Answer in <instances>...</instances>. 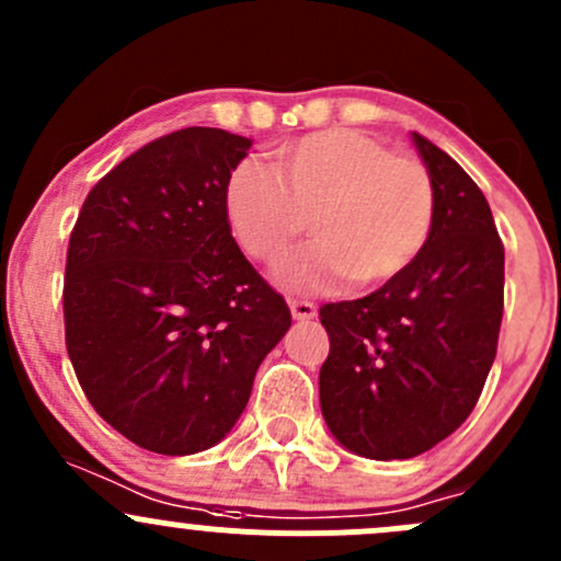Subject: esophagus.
I'll list each match as a JSON object with an SVG mask.
<instances>
[{"mask_svg":"<svg viewBox=\"0 0 561 561\" xmlns=\"http://www.w3.org/2000/svg\"><path fill=\"white\" fill-rule=\"evenodd\" d=\"M290 312H293V320L309 322L317 317V307L312 301H290Z\"/></svg>","mask_w":561,"mask_h":561,"instance_id":"1","label":"esophagus"}]
</instances>
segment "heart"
Here are the masks:
<instances>
[{"label":"heart","instance_id":"1","mask_svg":"<svg viewBox=\"0 0 561 561\" xmlns=\"http://www.w3.org/2000/svg\"><path fill=\"white\" fill-rule=\"evenodd\" d=\"M225 217L252 260L274 265L307 233L320 239L279 265L290 290H317L342 276L386 285L426 247L434 184L426 165L347 127L309 133L274 151V165L247 160L225 184Z\"/></svg>","mask_w":561,"mask_h":561}]
</instances>
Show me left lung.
<instances>
[{
	"mask_svg": "<svg viewBox=\"0 0 561 561\" xmlns=\"http://www.w3.org/2000/svg\"><path fill=\"white\" fill-rule=\"evenodd\" d=\"M434 184V225L415 263L358 301L325 304L331 353L320 407L333 437L375 461L415 458L478 404L496 355L505 249L480 186L412 133Z\"/></svg>",
	"mask_w": 561,
	"mask_h": 561,
	"instance_id": "left-lung-1",
	"label": "left lung"
}]
</instances>
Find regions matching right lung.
I'll return each mask as SVG.
<instances>
[{"mask_svg":"<svg viewBox=\"0 0 561 561\" xmlns=\"http://www.w3.org/2000/svg\"><path fill=\"white\" fill-rule=\"evenodd\" d=\"M249 146L217 127L151 140L94 184L72 228L67 355L98 415L154 454L217 445L293 322L225 217Z\"/></svg>","mask_w":561,"mask_h":561,"instance_id":"1","label":"right lung"}]
</instances>
